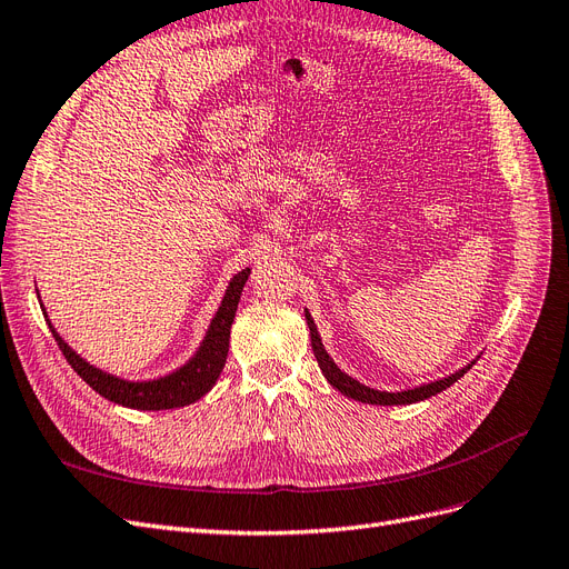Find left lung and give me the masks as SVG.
<instances>
[{
	"label": "left lung",
	"instance_id": "obj_1",
	"mask_svg": "<svg viewBox=\"0 0 569 569\" xmlns=\"http://www.w3.org/2000/svg\"><path fill=\"white\" fill-rule=\"evenodd\" d=\"M305 319H307V326H309V335H311V349H313V356H317L319 361V368L323 372L326 380L338 389L340 393L353 398V401H361V403H370V406H410V403H417V401H425V398H431L436 393H440L443 389H448L450 385H455L461 375H465L476 361H471L467 368L457 370L455 375H448L443 377V380H436L431 385H422V387H415V389H408V391H380V389H370L366 385H361L359 380H353L351 375L342 372L338 368V363H335L330 359V353L326 351L323 342H321V335L317 330V323H313L309 309H305Z\"/></svg>",
	"mask_w": 569,
	"mask_h": 569
}]
</instances>
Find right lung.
<instances>
[{
	"instance_id": "add662e5",
	"label": "right lung",
	"mask_w": 569,
	"mask_h": 569,
	"mask_svg": "<svg viewBox=\"0 0 569 569\" xmlns=\"http://www.w3.org/2000/svg\"><path fill=\"white\" fill-rule=\"evenodd\" d=\"M250 269H241L234 279L229 281L224 298L216 311L213 321H210L206 338L199 345L197 353L189 359L184 366L178 370L168 372L163 377H157V380H142V382H131L123 380V377H117L112 372H104L89 363L81 356L60 338L58 330L47 317V309L41 305V311H44L47 323L53 332V338L66 356L68 363L74 368V372L87 382L93 391H98L102 398L108 401L123 406V408H133V410H171V408H184L189 403H197L201 396H206L213 385L218 382V377L224 368L227 361V351H229V330L231 321L237 317V307L241 300V290L248 281Z\"/></svg>"
}]
</instances>
